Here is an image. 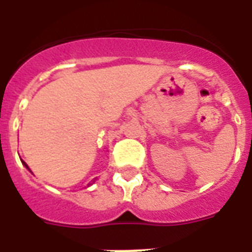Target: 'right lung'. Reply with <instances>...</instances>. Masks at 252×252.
Wrapping results in <instances>:
<instances>
[{
  "label": "right lung",
  "mask_w": 252,
  "mask_h": 252,
  "mask_svg": "<svg viewBox=\"0 0 252 252\" xmlns=\"http://www.w3.org/2000/svg\"><path fill=\"white\" fill-rule=\"evenodd\" d=\"M23 165H25V166H26V167L29 168V166H27V163H26V162H23Z\"/></svg>",
  "instance_id": "add662e5"
}]
</instances>
